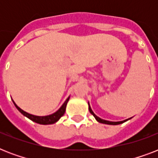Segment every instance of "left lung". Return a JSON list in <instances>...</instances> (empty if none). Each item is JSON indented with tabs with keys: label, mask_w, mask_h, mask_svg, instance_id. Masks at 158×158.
<instances>
[{
	"label": "left lung",
	"mask_w": 158,
	"mask_h": 158,
	"mask_svg": "<svg viewBox=\"0 0 158 158\" xmlns=\"http://www.w3.org/2000/svg\"><path fill=\"white\" fill-rule=\"evenodd\" d=\"M89 103V111H90V113H91L92 115H94V117H95V119L97 120V121H98L99 123H102V124H106V125H120V124H122V123L125 122V121H127V120H129L130 119H131V118H129V119H127V120H122V121H109V120H103V119H101L100 117H98V115H96L95 114H94V112L93 111V110H92L91 106H90V105H89V102H88Z\"/></svg>",
	"instance_id": "1"
}]
</instances>
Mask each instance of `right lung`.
<instances>
[{"label":"right lung","mask_w":158,"mask_h":158,"mask_svg":"<svg viewBox=\"0 0 158 158\" xmlns=\"http://www.w3.org/2000/svg\"><path fill=\"white\" fill-rule=\"evenodd\" d=\"M69 97L64 101V102L63 103V105L60 107L59 110H56V112L52 114V115H45V116H38V115H32V114H29V113L28 112H26V111L22 110L21 108L19 107L13 100H12V101H13L14 104L15 106V107L19 110V112L22 113L24 116L28 117V119H30L31 120H33V122L38 123V124H40V125H52V124H54V123L57 122V121L60 120V118L64 115V112H65V108H66L67 102H69Z\"/></svg>","instance_id":"right-lung-1"}]
</instances>
